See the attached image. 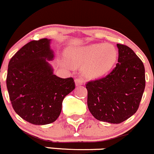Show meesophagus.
I'll use <instances>...</instances> for the list:
<instances>
[{
	"instance_id": "1",
	"label": "esophagus",
	"mask_w": 154,
	"mask_h": 154,
	"mask_svg": "<svg viewBox=\"0 0 154 154\" xmlns=\"http://www.w3.org/2000/svg\"><path fill=\"white\" fill-rule=\"evenodd\" d=\"M83 80L82 79H77L75 80V86L76 87H79V86H81L83 84Z\"/></svg>"
}]
</instances>
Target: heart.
Instances as JSON below:
<instances>
[{"label":"heart","mask_w":154,"mask_h":154,"mask_svg":"<svg viewBox=\"0 0 154 154\" xmlns=\"http://www.w3.org/2000/svg\"><path fill=\"white\" fill-rule=\"evenodd\" d=\"M67 55L74 66L83 64L82 72L90 78H97L106 73L113 67L117 59L116 49L105 43L73 48L67 51Z\"/></svg>","instance_id":"b5f03b06"}]
</instances>
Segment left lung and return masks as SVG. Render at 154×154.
I'll return each mask as SVG.
<instances>
[{
    "label": "left lung",
    "instance_id": "8db88e82",
    "mask_svg": "<svg viewBox=\"0 0 154 154\" xmlns=\"http://www.w3.org/2000/svg\"><path fill=\"white\" fill-rule=\"evenodd\" d=\"M118 61L106 76L86 84L87 106L100 121L118 124L136 113L145 87V67L129 47L117 44Z\"/></svg>",
    "mask_w": 154,
    "mask_h": 154
}]
</instances>
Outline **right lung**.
<instances>
[{
  "mask_svg": "<svg viewBox=\"0 0 154 154\" xmlns=\"http://www.w3.org/2000/svg\"><path fill=\"white\" fill-rule=\"evenodd\" d=\"M51 39L44 38L25 45L8 65L6 87L16 113L34 125L57 120L64 97L75 89L72 78L54 74L48 61L54 58Z\"/></svg>",
  "mask_w": 154,
  "mask_h": 154,
  "instance_id": "obj_1",
  "label": "right lung"
}]
</instances>
